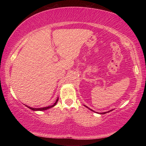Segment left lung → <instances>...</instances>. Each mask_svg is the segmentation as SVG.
I'll return each instance as SVG.
<instances>
[{"label":"left lung","mask_w":146,"mask_h":146,"mask_svg":"<svg viewBox=\"0 0 146 146\" xmlns=\"http://www.w3.org/2000/svg\"><path fill=\"white\" fill-rule=\"evenodd\" d=\"M84 106H85V107H86V108H88V109H89V110H91V111H93V112H95V111H93V110H91V109H90V108H89L88 107H87V106H85V105H84ZM111 111H113V110H110V111H107V112H103V113H100V114H102V115H103V114H106V113H109V112ZM95 113H97V112H95Z\"/></svg>","instance_id":"8db88e82"}]
</instances>
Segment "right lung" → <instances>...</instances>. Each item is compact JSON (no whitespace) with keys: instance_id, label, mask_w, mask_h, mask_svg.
Here are the masks:
<instances>
[{"instance_id":"add662e5","label":"right lung","mask_w":146,"mask_h":146,"mask_svg":"<svg viewBox=\"0 0 146 146\" xmlns=\"http://www.w3.org/2000/svg\"><path fill=\"white\" fill-rule=\"evenodd\" d=\"M58 97L57 98V99H56V102H55V103H54L53 105H51V106H48V107H44V108H31V107H29V106H26V105H25V106H27V107H28V108L30 109V110H33V111H44V110H48V109H50V108H51L54 107V106H55L56 104V103L58 102Z\"/></svg>"}]
</instances>
